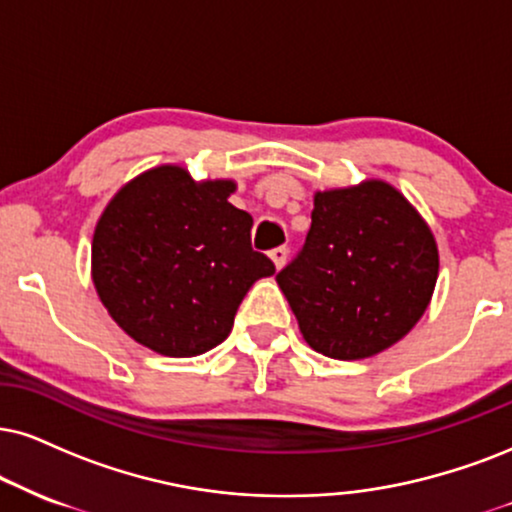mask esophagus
Here are the masks:
<instances>
[{"instance_id":"34e87169","label":"esophagus","mask_w":512,"mask_h":512,"mask_svg":"<svg viewBox=\"0 0 512 512\" xmlns=\"http://www.w3.org/2000/svg\"><path fill=\"white\" fill-rule=\"evenodd\" d=\"M270 258H273L275 268L280 270L282 266H285V261H287V246H277V249L270 251Z\"/></svg>"}]
</instances>
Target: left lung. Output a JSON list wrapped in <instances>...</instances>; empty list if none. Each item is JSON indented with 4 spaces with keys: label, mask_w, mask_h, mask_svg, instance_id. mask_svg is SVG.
<instances>
[{
    "label": "left lung",
    "mask_w": 512,
    "mask_h": 512,
    "mask_svg": "<svg viewBox=\"0 0 512 512\" xmlns=\"http://www.w3.org/2000/svg\"><path fill=\"white\" fill-rule=\"evenodd\" d=\"M439 254L430 227L384 182L315 194L311 230L277 285L311 349L339 361L406 337L430 304Z\"/></svg>",
    "instance_id": "obj_1"
}]
</instances>
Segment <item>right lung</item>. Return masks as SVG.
<instances>
[{
  "label": "right lung",
  "mask_w": 512,
  "mask_h": 512,
  "mask_svg": "<svg viewBox=\"0 0 512 512\" xmlns=\"http://www.w3.org/2000/svg\"><path fill=\"white\" fill-rule=\"evenodd\" d=\"M235 182H194L161 166L125 185L99 218L92 280L135 342L173 358L225 342L237 308L275 263L251 246L254 218L227 197Z\"/></svg>",
  "instance_id": "1"
}]
</instances>
